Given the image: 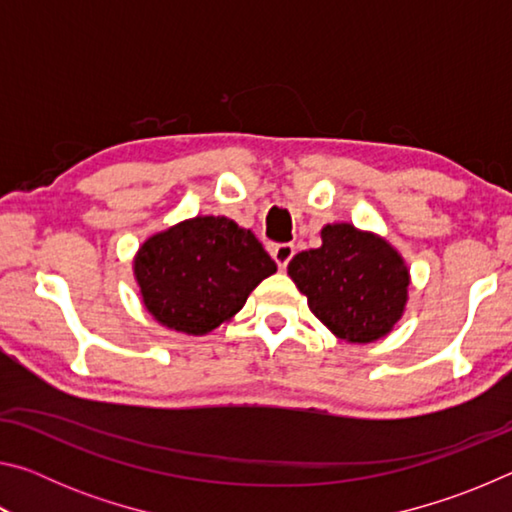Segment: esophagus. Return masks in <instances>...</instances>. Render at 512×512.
<instances>
[{"label": "esophagus", "mask_w": 512, "mask_h": 512, "mask_svg": "<svg viewBox=\"0 0 512 512\" xmlns=\"http://www.w3.org/2000/svg\"><path fill=\"white\" fill-rule=\"evenodd\" d=\"M293 253H296V248H293V244H275L271 246V255L277 262V266H280V271H284V268L289 266Z\"/></svg>", "instance_id": "obj_1"}]
</instances>
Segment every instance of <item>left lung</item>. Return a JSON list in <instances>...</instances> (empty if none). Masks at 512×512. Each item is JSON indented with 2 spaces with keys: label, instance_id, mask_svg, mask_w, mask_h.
I'll use <instances>...</instances> for the list:
<instances>
[{
  "label": "left lung",
  "instance_id": "left-lung-1",
  "mask_svg": "<svg viewBox=\"0 0 512 512\" xmlns=\"http://www.w3.org/2000/svg\"><path fill=\"white\" fill-rule=\"evenodd\" d=\"M320 239L323 246L302 250L287 268L311 314L348 343L386 336L409 300L411 277L402 255L350 223L325 225Z\"/></svg>",
  "mask_w": 512,
  "mask_h": 512
}]
</instances>
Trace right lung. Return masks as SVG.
Masks as SVG:
<instances>
[{
  "label": "right lung",
  "instance_id": "1",
  "mask_svg": "<svg viewBox=\"0 0 512 512\" xmlns=\"http://www.w3.org/2000/svg\"><path fill=\"white\" fill-rule=\"evenodd\" d=\"M133 271L160 325L203 336L235 316L277 266L250 230L225 216H196L146 239Z\"/></svg>",
  "mask_w": 512,
  "mask_h": 512
}]
</instances>
